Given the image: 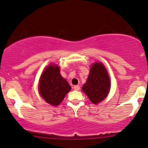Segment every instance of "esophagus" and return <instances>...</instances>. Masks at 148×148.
Returning a JSON list of instances; mask_svg holds the SVG:
<instances>
[{
	"instance_id": "obj_1",
	"label": "esophagus",
	"mask_w": 148,
	"mask_h": 148,
	"mask_svg": "<svg viewBox=\"0 0 148 148\" xmlns=\"http://www.w3.org/2000/svg\"><path fill=\"white\" fill-rule=\"evenodd\" d=\"M73 89H75V90H79V85H75V86H74L73 87Z\"/></svg>"
}]
</instances>
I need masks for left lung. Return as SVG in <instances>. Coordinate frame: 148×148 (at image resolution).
<instances>
[{
    "label": "left lung",
    "instance_id": "1",
    "mask_svg": "<svg viewBox=\"0 0 148 148\" xmlns=\"http://www.w3.org/2000/svg\"><path fill=\"white\" fill-rule=\"evenodd\" d=\"M110 88V78L106 68L101 63L93 64L87 82L82 87L83 92L93 103L97 104L107 96Z\"/></svg>",
    "mask_w": 148,
    "mask_h": 148
}]
</instances>
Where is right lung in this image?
<instances>
[{
  "instance_id": "1",
  "label": "right lung",
  "mask_w": 148,
  "mask_h": 148,
  "mask_svg": "<svg viewBox=\"0 0 148 148\" xmlns=\"http://www.w3.org/2000/svg\"><path fill=\"white\" fill-rule=\"evenodd\" d=\"M59 66L50 65L44 71L39 83V92L43 99L52 106L61 103L71 86L61 77Z\"/></svg>"
}]
</instances>
